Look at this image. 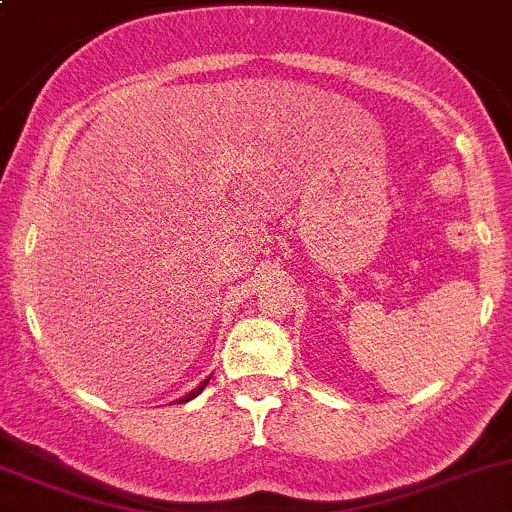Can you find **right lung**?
<instances>
[{
    "label": "right lung",
    "instance_id": "1",
    "mask_svg": "<svg viewBox=\"0 0 512 512\" xmlns=\"http://www.w3.org/2000/svg\"><path fill=\"white\" fill-rule=\"evenodd\" d=\"M209 379H211V376H209ZM209 379H204V381H201V384H199V386H196V389H192V391H189V393H184V396H182V398H179V401H177V403H187V401H192V398H196V396H199V393L206 389V384H209Z\"/></svg>",
    "mask_w": 512,
    "mask_h": 512
}]
</instances>
